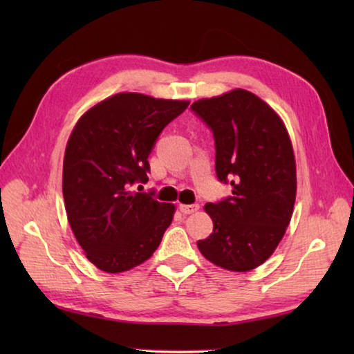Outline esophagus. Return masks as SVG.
Masks as SVG:
<instances>
[{"mask_svg":"<svg viewBox=\"0 0 354 354\" xmlns=\"http://www.w3.org/2000/svg\"><path fill=\"white\" fill-rule=\"evenodd\" d=\"M199 209L198 204H192V205H185V204H179V212L183 214H192V213H196Z\"/></svg>","mask_w":354,"mask_h":354,"instance_id":"esophagus-1","label":"esophagus"}]
</instances>
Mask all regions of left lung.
I'll return each mask as SVG.
<instances>
[{
	"mask_svg": "<svg viewBox=\"0 0 354 354\" xmlns=\"http://www.w3.org/2000/svg\"><path fill=\"white\" fill-rule=\"evenodd\" d=\"M192 109L212 127L216 173L232 194L205 204L213 232L198 248L213 265L248 272L277 250L290 223L297 198V164L284 122L259 95L242 88Z\"/></svg>",
	"mask_w": 354,
	"mask_h": 354,
	"instance_id": "left-lung-1",
	"label": "left lung"
}]
</instances>
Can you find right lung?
Here are the masks:
<instances>
[{"mask_svg": "<svg viewBox=\"0 0 354 354\" xmlns=\"http://www.w3.org/2000/svg\"><path fill=\"white\" fill-rule=\"evenodd\" d=\"M189 104L118 93L73 127L62 171L65 212L86 259L103 272H124L149 260L171 223L175 205L129 189L147 183L158 135Z\"/></svg>", "mask_w": 354, "mask_h": 354, "instance_id": "right-lung-1", "label": "right lung"}]
</instances>
